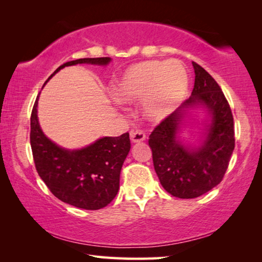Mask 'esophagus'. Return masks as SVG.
<instances>
[{"mask_svg":"<svg viewBox=\"0 0 262 262\" xmlns=\"http://www.w3.org/2000/svg\"><path fill=\"white\" fill-rule=\"evenodd\" d=\"M130 140L133 143H139V142H143L145 140V134L141 130H133L130 132Z\"/></svg>","mask_w":262,"mask_h":262,"instance_id":"34e87169","label":"esophagus"}]
</instances>
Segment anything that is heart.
Listing matches in <instances>:
<instances>
[{"mask_svg": "<svg viewBox=\"0 0 262 262\" xmlns=\"http://www.w3.org/2000/svg\"><path fill=\"white\" fill-rule=\"evenodd\" d=\"M188 74L178 60L144 61L123 73L113 88L120 103L142 100V111L149 120L162 121L183 103L188 90Z\"/></svg>", "mask_w": 262, "mask_h": 262, "instance_id": "1", "label": "heart"}]
</instances>
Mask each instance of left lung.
<instances>
[{
    "mask_svg": "<svg viewBox=\"0 0 262 262\" xmlns=\"http://www.w3.org/2000/svg\"><path fill=\"white\" fill-rule=\"evenodd\" d=\"M192 64V95L149 136L158 179L167 193L180 199L198 198L219 185L234 149L233 117L227 98L201 66ZM196 108L206 110L208 119L199 145L192 147L180 134Z\"/></svg>",
    "mask_w": 262,
    "mask_h": 262,
    "instance_id": "8db88e82",
    "label": "left lung"
}]
</instances>
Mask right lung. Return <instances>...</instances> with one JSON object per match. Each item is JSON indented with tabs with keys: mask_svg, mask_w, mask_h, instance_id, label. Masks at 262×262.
<instances>
[{
	"mask_svg": "<svg viewBox=\"0 0 262 262\" xmlns=\"http://www.w3.org/2000/svg\"><path fill=\"white\" fill-rule=\"evenodd\" d=\"M111 57H86L66 62L46 83L68 66H107ZM38 100L31 114V148L38 174L51 192L64 203L86 210L104 208L118 194L120 171L130 150L129 134L105 136L81 149H66L43 134L38 120Z\"/></svg>",
	"mask_w": 262,
	"mask_h": 262,
	"instance_id": "add662e5",
	"label": "right lung"
}]
</instances>
